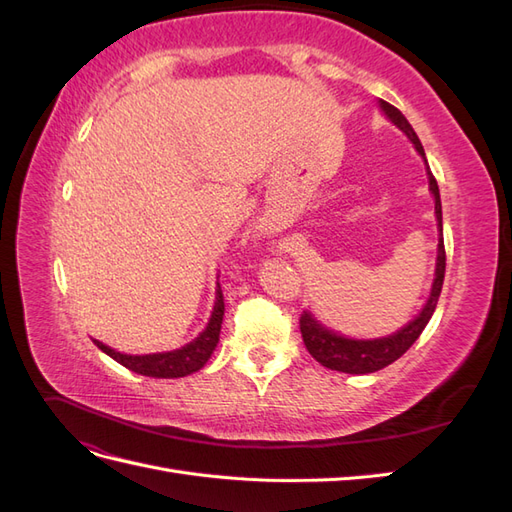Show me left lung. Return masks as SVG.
<instances>
[{
  "mask_svg": "<svg viewBox=\"0 0 512 512\" xmlns=\"http://www.w3.org/2000/svg\"><path fill=\"white\" fill-rule=\"evenodd\" d=\"M382 111L386 113L395 126L406 132V136L414 143L416 151L421 153L425 158V149L418 141L416 132L412 130V126L408 123V119L401 115L399 108H395L393 104L380 100ZM427 162V160H425ZM427 175H429V190L436 198V218H438V226H440V243H438V262H436V280H433L431 286V297L425 303L423 312L418 314L408 327H404L401 331H397L395 335L382 337V339H348L337 335L329 329H324L322 324H318L312 316L307 312L301 314L299 318V327H301V337L303 344L307 348V352L314 356V359L335 371H344V374H371V371H378L386 365L395 363L401 354H404L416 339L418 335L423 333V329L427 327L429 318L433 316V309L438 305L440 292H442V284H444V271H446V252H444V239H442V203H440V190H438V181L433 177V173L427 166Z\"/></svg>",
  "mask_w": 512,
  "mask_h": 512,
  "instance_id": "left-lung-1",
  "label": "left lung"
}]
</instances>
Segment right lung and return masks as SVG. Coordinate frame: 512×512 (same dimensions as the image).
Returning a JSON list of instances; mask_svg holds the SVG:
<instances>
[{
	"label": "right lung",
	"mask_w": 512,
	"mask_h": 512,
	"mask_svg": "<svg viewBox=\"0 0 512 512\" xmlns=\"http://www.w3.org/2000/svg\"><path fill=\"white\" fill-rule=\"evenodd\" d=\"M222 318H224V294L222 288L218 286V297H215V307L211 320L207 324V329L200 333L194 342L188 346H183L181 350L173 352H162V354H145V356H132V354H121L115 352L113 348L104 346L98 339H94V344L106 352L111 359L121 363L123 367H128L136 374L149 376V378H183L190 376L200 367H205V363L211 359V354L220 342V329H222Z\"/></svg>",
	"instance_id": "right-lung-1"
}]
</instances>
